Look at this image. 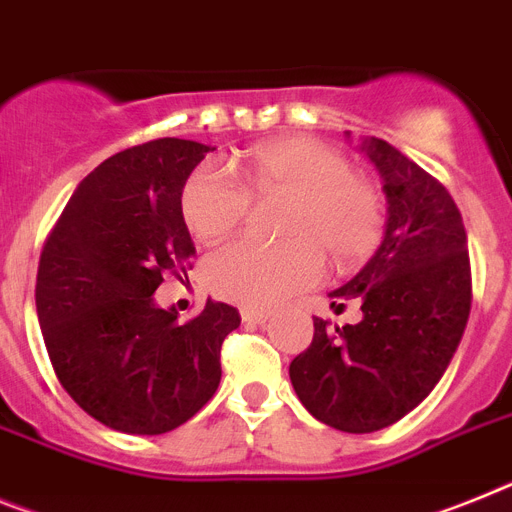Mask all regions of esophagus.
<instances>
[{
    "instance_id": "obj_1",
    "label": "esophagus",
    "mask_w": 512,
    "mask_h": 512,
    "mask_svg": "<svg viewBox=\"0 0 512 512\" xmlns=\"http://www.w3.org/2000/svg\"><path fill=\"white\" fill-rule=\"evenodd\" d=\"M240 318H243V323H266L272 316H269L266 310L243 308V310H240Z\"/></svg>"
}]
</instances>
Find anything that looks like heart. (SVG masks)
<instances>
[{
    "instance_id": "heart-1",
    "label": "heart",
    "mask_w": 512,
    "mask_h": 512,
    "mask_svg": "<svg viewBox=\"0 0 512 512\" xmlns=\"http://www.w3.org/2000/svg\"><path fill=\"white\" fill-rule=\"evenodd\" d=\"M246 187L225 168L202 165L181 194L183 220L204 243H220L248 217L251 196L290 199L282 222L287 243L240 240L207 261V285L222 300L274 308L316 285L323 256L336 269L362 264L383 235V202L373 183L355 176L342 152L308 137L272 139L238 163Z\"/></svg>"
}]
</instances>
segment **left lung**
<instances>
[{
    "label": "left lung",
    "instance_id": "8db88e82",
    "mask_svg": "<svg viewBox=\"0 0 512 512\" xmlns=\"http://www.w3.org/2000/svg\"><path fill=\"white\" fill-rule=\"evenodd\" d=\"M360 152L383 181L386 233L329 298L339 308L357 300L362 321L331 329L313 318V342L290 362L305 409L342 432L383 430L422 404L451 365L471 310L466 230L451 194L383 139H362Z\"/></svg>",
    "mask_w": 512,
    "mask_h": 512
}]
</instances>
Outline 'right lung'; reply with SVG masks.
Masks as SVG:
<instances>
[{"label": "right lung", "instance_id": "1", "mask_svg": "<svg viewBox=\"0 0 512 512\" xmlns=\"http://www.w3.org/2000/svg\"><path fill=\"white\" fill-rule=\"evenodd\" d=\"M212 150L165 137L108 157L43 246L36 308L56 378L126 435H163L194 417L220 386L222 342L240 326L227 303L207 300L183 323L152 298L163 274L196 253L181 194Z\"/></svg>", "mask_w": 512, "mask_h": 512}]
</instances>
